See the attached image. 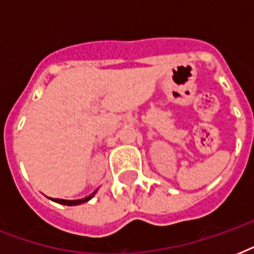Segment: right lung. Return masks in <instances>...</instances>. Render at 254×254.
I'll return each mask as SVG.
<instances>
[{"label": "right lung", "instance_id": "right-lung-1", "mask_svg": "<svg viewBox=\"0 0 254 254\" xmlns=\"http://www.w3.org/2000/svg\"><path fill=\"white\" fill-rule=\"evenodd\" d=\"M97 192V190L96 191H93V192L91 193V195H88V196L83 197V199H77V200H65V199H53V197H50L53 201H57V203H59V204H64V205H79V204H83V203H85V201L91 200L92 197L95 196V193Z\"/></svg>", "mask_w": 254, "mask_h": 254}]
</instances>
